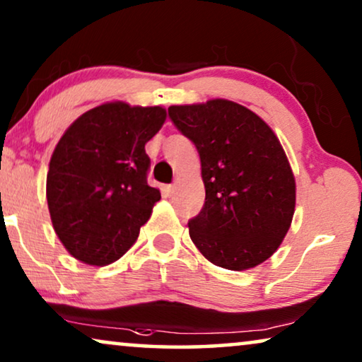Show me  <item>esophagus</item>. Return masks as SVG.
<instances>
[{"mask_svg": "<svg viewBox=\"0 0 362 362\" xmlns=\"http://www.w3.org/2000/svg\"><path fill=\"white\" fill-rule=\"evenodd\" d=\"M173 191H175V185H168V186L165 187V192H166L168 197L173 196Z\"/></svg>", "mask_w": 362, "mask_h": 362, "instance_id": "obj_1", "label": "esophagus"}]
</instances>
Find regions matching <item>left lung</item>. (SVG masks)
I'll list each match as a JSON object with an SVG mask.
<instances>
[{
  "instance_id": "left-lung-1",
  "label": "left lung",
  "mask_w": 362,
  "mask_h": 362,
  "mask_svg": "<svg viewBox=\"0 0 362 362\" xmlns=\"http://www.w3.org/2000/svg\"><path fill=\"white\" fill-rule=\"evenodd\" d=\"M168 115L201 158L206 201L187 222L191 240L222 269L265 262L295 212V177L279 138L249 108L222 98L173 105Z\"/></svg>"
}]
</instances>
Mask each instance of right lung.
Wrapping results in <instances>:
<instances>
[{
  "mask_svg": "<svg viewBox=\"0 0 362 362\" xmlns=\"http://www.w3.org/2000/svg\"><path fill=\"white\" fill-rule=\"evenodd\" d=\"M166 120L161 107L103 103L78 117L59 140L47 173L54 230L88 265L120 259L150 219L160 191L148 185L146 141Z\"/></svg>",
  "mask_w": 362,
  "mask_h": 362,
  "instance_id": "1",
  "label": "right lung"
}]
</instances>
